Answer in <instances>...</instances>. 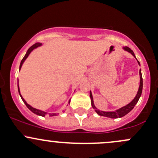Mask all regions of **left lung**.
Here are the masks:
<instances>
[{
  "instance_id": "obj_1",
  "label": "left lung",
  "mask_w": 158,
  "mask_h": 158,
  "mask_svg": "<svg viewBox=\"0 0 158 158\" xmlns=\"http://www.w3.org/2000/svg\"><path fill=\"white\" fill-rule=\"evenodd\" d=\"M125 51H129V53L132 54V55H133L134 57H135V54H134V52L132 51V50H131L129 47H124L123 48ZM139 64H140V63L138 61ZM139 76H140V85H139V91H138L137 94H136L135 98L133 99L129 104H127V106L125 107H123L122 108L117 110L116 111H113V112H104V111H101V110H98L97 108L95 107L94 104V101H93V98H92V94L90 92V98H91V101H92V107L95 110V111L97 112V114L100 116H103V117H109V118H120V117H124L125 115H127L128 113L130 112L132 109L134 108V107L135 106V104H137V102L139 101V98L141 97V94H142V87H143V81H142V72H141V69L139 71Z\"/></svg>"
}]
</instances>
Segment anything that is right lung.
Returning a JSON list of instances; mask_svg holds the SVG:
<instances>
[{
  "label": "right lung",
  "mask_w": 158,
  "mask_h": 158,
  "mask_svg": "<svg viewBox=\"0 0 158 158\" xmlns=\"http://www.w3.org/2000/svg\"><path fill=\"white\" fill-rule=\"evenodd\" d=\"M41 44H40V43H35V44H33L32 46H31V47L29 48V49H28V51H27V52H26V55H25V57H23L22 60H21V63H20V66H19V69H20V68H21V66H22L23 64V62H24V61H25V60H26V58H27L28 56H29V54H30V53H31V51H32L33 49H35V48H38V47H39V46L41 45ZM18 91H19V95H20V97H21V98H22L23 101V102L25 103V104H26V107H27L28 108H29V110H30L31 111V112H33V113H34V114H37V115L41 116V117H44V116H45V114H46V113H45V112H44V111L39 110H37V109H35V108H33L32 107H31V106L29 105V104H28L27 103H26V101H25L24 99H23V98L22 97V95H21V94H20V92H19V85H18ZM56 114H48V115L50 116V117H53V116H55Z\"/></svg>",
  "instance_id": "1"
}]
</instances>
